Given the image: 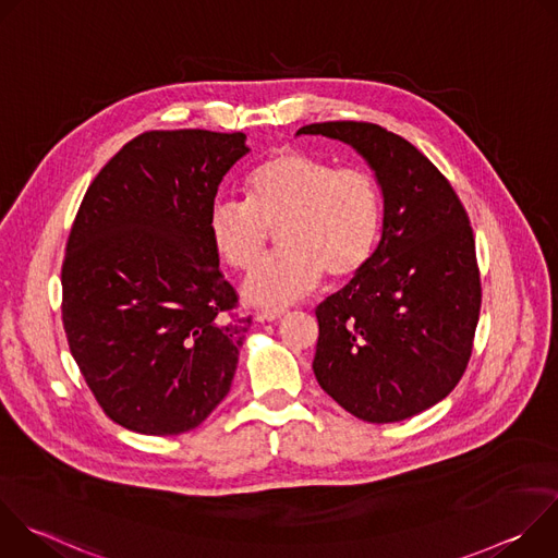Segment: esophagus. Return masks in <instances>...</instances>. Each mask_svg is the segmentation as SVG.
I'll use <instances>...</instances> for the list:
<instances>
[{"label":"esophagus","mask_w":558,"mask_h":558,"mask_svg":"<svg viewBox=\"0 0 558 558\" xmlns=\"http://www.w3.org/2000/svg\"><path fill=\"white\" fill-rule=\"evenodd\" d=\"M282 315H284V311L278 308V311H260L256 317L260 323H276V320H280Z\"/></svg>","instance_id":"34e87169"}]
</instances>
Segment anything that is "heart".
I'll list each match as a JSON object with an SVG mask.
<instances>
[{"label": "heart", "instance_id": "heart-1", "mask_svg": "<svg viewBox=\"0 0 558 558\" xmlns=\"http://www.w3.org/2000/svg\"><path fill=\"white\" fill-rule=\"evenodd\" d=\"M245 201H214L207 235L218 258L252 271L265 256L271 231L278 252L243 284L252 304L280 308L317 287L357 276L371 260L381 229V190L360 168L338 170L325 158L282 149L245 183Z\"/></svg>", "mask_w": 558, "mask_h": 558}]
</instances>
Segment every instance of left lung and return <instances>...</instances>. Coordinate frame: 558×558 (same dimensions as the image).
<instances>
[{
	"label": "left lung",
	"instance_id": "1",
	"mask_svg": "<svg viewBox=\"0 0 558 558\" xmlns=\"http://www.w3.org/2000/svg\"><path fill=\"white\" fill-rule=\"evenodd\" d=\"M298 134L355 147L384 196L368 265L315 308V379L357 420H409L444 400L472 353L482 278L468 214L428 158L381 125L327 121Z\"/></svg>",
	"mask_w": 558,
	"mask_h": 558
}]
</instances>
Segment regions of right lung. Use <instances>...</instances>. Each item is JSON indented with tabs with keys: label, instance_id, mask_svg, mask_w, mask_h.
Returning <instances> with one entry per match:
<instances>
[{
	"label": "right lung",
	"instance_id": "obj_1",
	"mask_svg": "<svg viewBox=\"0 0 558 558\" xmlns=\"http://www.w3.org/2000/svg\"><path fill=\"white\" fill-rule=\"evenodd\" d=\"M243 132L151 130L88 187L61 267L70 353L104 413L181 435L225 400L252 315L218 269L207 211Z\"/></svg>",
	"mask_w": 558,
	"mask_h": 558
}]
</instances>
